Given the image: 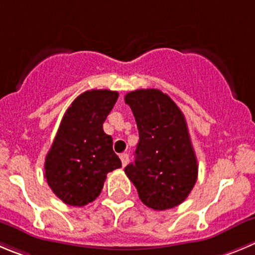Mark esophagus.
Listing matches in <instances>:
<instances>
[{"instance_id":"esophagus-1","label":"esophagus","mask_w":255,"mask_h":255,"mask_svg":"<svg viewBox=\"0 0 255 255\" xmlns=\"http://www.w3.org/2000/svg\"><path fill=\"white\" fill-rule=\"evenodd\" d=\"M120 157H121V161H122V166L123 167H126L128 163V161H129V157H128L127 153H122Z\"/></svg>"}]
</instances>
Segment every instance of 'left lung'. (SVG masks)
<instances>
[{"label": "left lung", "mask_w": 255, "mask_h": 255, "mask_svg": "<svg viewBox=\"0 0 255 255\" xmlns=\"http://www.w3.org/2000/svg\"><path fill=\"white\" fill-rule=\"evenodd\" d=\"M139 133L134 163L125 168L142 203L167 210L185 201L197 180V160L186 121L175 102L158 89L129 92Z\"/></svg>", "instance_id": "1"}]
</instances>
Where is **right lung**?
Instances as JSON below:
<instances>
[{
	"label": "right lung",
	"mask_w": 255,
	"mask_h": 255,
	"mask_svg": "<svg viewBox=\"0 0 255 255\" xmlns=\"http://www.w3.org/2000/svg\"><path fill=\"white\" fill-rule=\"evenodd\" d=\"M117 99V92L88 90L64 114L45 158V178L52 192L68 205L84 206L94 201L107 173L122 167L113 151V139L103 130Z\"/></svg>",
	"instance_id": "add662e5"
}]
</instances>
